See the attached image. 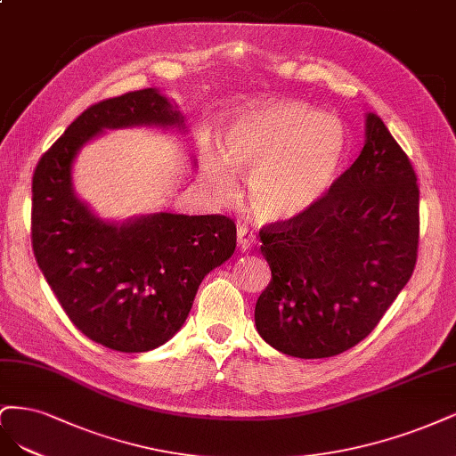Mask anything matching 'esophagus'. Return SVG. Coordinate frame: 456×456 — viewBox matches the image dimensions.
Masks as SVG:
<instances>
[{
  "label": "esophagus",
  "instance_id": "esophagus-1",
  "mask_svg": "<svg viewBox=\"0 0 456 456\" xmlns=\"http://www.w3.org/2000/svg\"><path fill=\"white\" fill-rule=\"evenodd\" d=\"M237 239H239V248L242 249V252H246V249L252 248L256 244V234L252 229H248L246 225H239L237 229Z\"/></svg>",
  "mask_w": 456,
  "mask_h": 456
}]
</instances>
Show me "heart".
Returning <instances> with one entry per match:
<instances>
[{
  "label": "heart",
  "mask_w": 456,
  "mask_h": 456,
  "mask_svg": "<svg viewBox=\"0 0 456 456\" xmlns=\"http://www.w3.org/2000/svg\"><path fill=\"white\" fill-rule=\"evenodd\" d=\"M348 153L343 125L303 102L246 110L227 132V160L208 153L204 178L219 199H232L234 172H249L248 204L265 224L313 212L339 180Z\"/></svg>",
  "instance_id": "1"
}]
</instances>
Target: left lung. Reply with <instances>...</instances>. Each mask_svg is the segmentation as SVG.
<instances>
[{"mask_svg":"<svg viewBox=\"0 0 456 456\" xmlns=\"http://www.w3.org/2000/svg\"><path fill=\"white\" fill-rule=\"evenodd\" d=\"M419 185L375 113L365 145L306 216L259 231L271 282L256 328L293 358H330L370 335L409 282L419 249Z\"/></svg>","mask_w":456,"mask_h":456,"instance_id":"left-lung-1","label":"left lung"}]
</instances>
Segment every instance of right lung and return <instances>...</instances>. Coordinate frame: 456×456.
<instances>
[{
  "mask_svg": "<svg viewBox=\"0 0 456 456\" xmlns=\"http://www.w3.org/2000/svg\"><path fill=\"white\" fill-rule=\"evenodd\" d=\"M136 125L185 130L155 89L86 108L43 153L32 180V248L64 313L83 335L119 352H148L180 331L197 289L237 248L227 216L151 214L110 224L81 202L71 165L83 143Z\"/></svg>",
  "mask_w": 456,
  "mask_h": 456,
  "instance_id": "1",
  "label": "right lung"
}]
</instances>
